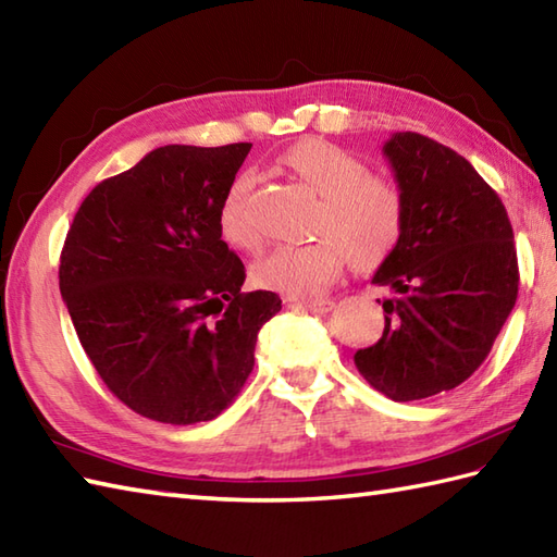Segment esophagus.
<instances>
[{
  "instance_id": "34e87169",
  "label": "esophagus",
  "mask_w": 557,
  "mask_h": 557,
  "mask_svg": "<svg viewBox=\"0 0 557 557\" xmlns=\"http://www.w3.org/2000/svg\"><path fill=\"white\" fill-rule=\"evenodd\" d=\"M289 306H297V309L311 311V313H327L333 311V301L330 299H289Z\"/></svg>"
}]
</instances>
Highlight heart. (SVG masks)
<instances>
[{
  "instance_id": "1",
  "label": "heart",
  "mask_w": 557,
  "mask_h": 557,
  "mask_svg": "<svg viewBox=\"0 0 557 557\" xmlns=\"http://www.w3.org/2000/svg\"><path fill=\"white\" fill-rule=\"evenodd\" d=\"M282 164L321 198L313 230L323 236L272 248L253 265L256 285L289 297H318L342 275L349 258L354 265L373 268L393 253L405 227V198L397 184L369 174L366 162L325 140H301L285 152ZM248 194L251 176H236L218 212L224 242L236 248L258 246Z\"/></svg>"
}]
</instances>
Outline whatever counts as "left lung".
I'll use <instances>...</instances> for the list:
<instances>
[{"mask_svg": "<svg viewBox=\"0 0 557 557\" xmlns=\"http://www.w3.org/2000/svg\"><path fill=\"white\" fill-rule=\"evenodd\" d=\"M383 156L405 198V227L373 275L389 289L383 337L354 363L377 393L411 401L479 369L517 301L519 270L503 200L469 160L411 132L387 138Z\"/></svg>", "mask_w": 557, "mask_h": 557, "instance_id": "obj_1", "label": "left lung"}]
</instances>
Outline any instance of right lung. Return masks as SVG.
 I'll return each instance as SVG.
<instances>
[{
  "instance_id": "add662e5",
  "label": "right lung",
  "mask_w": 557,
  "mask_h": 557,
  "mask_svg": "<svg viewBox=\"0 0 557 557\" xmlns=\"http://www.w3.org/2000/svg\"><path fill=\"white\" fill-rule=\"evenodd\" d=\"M251 144L164 146L83 200L59 292L98 375L160 423L215 419L253 371L275 292H242L244 263L218 212Z\"/></svg>"
}]
</instances>
